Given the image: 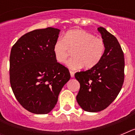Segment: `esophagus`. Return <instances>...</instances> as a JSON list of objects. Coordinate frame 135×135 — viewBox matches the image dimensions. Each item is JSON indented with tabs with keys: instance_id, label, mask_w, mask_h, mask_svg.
Masks as SVG:
<instances>
[{
	"instance_id": "34e87169",
	"label": "esophagus",
	"mask_w": 135,
	"mask_h": 135,
	"mask_svg": "<svg viewBox=\"0 0 135 135\" xmlns=\"http://www.w3.org/2000/svg\"><path fill=\"white\" fill-rule=\"evenodd\" d=\"M70 75H71V78H74V71H70Z\"/></svg>"
}]
</instances>
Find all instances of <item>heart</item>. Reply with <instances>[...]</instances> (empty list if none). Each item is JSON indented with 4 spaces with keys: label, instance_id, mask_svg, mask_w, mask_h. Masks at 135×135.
Returning a JSON list of instances; mask_svg holds the SVG:
<instances>
[{
    "label": "heart",
    "instance_id": "1",
    "mask_svg": "<svg viewBox=\"0 0 135 135\" xmlns=\"http://www.w3.org/2000/svg\"><path fill=\"white\" fill-rule=\"evenodd\" d=\"M105 48L103 38L95 37L83 30H74L67 32L63 39L56 40L53 53L57 61L62 64L69 57L70 51H73L74 57L67 61V65L72 70L83 66L86 69H91L103 59Z\"/></svg>",
    "mask_w": 135,
    "mask_h": 135
}]
</instances>
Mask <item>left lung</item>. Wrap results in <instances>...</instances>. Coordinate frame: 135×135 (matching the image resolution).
Segmentation results:
<instances>
[{
    "label": "left lung",
    "instance_id": "left-lung-1",
    "mask_svg": "<svg viewBox=\"0 0 135 135\" xmlns=\"http://www.w3.org/2000/svg\"><path fill=\"white\" fill-rule=\"evenodd\" d=\"M105 43V52L93 68L75 74L80 82L77 102L84 110L97 112L115 99L124 80V57L117 38L104 27L98 28Z\"/></svg>",
    "mask_w": 135,
    "mask_h": 135
}]
</instances>
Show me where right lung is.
I'll list each match as a JSON object with an SVG mask.
<instances>
[{
  "label": "right lung",
  "instance_id": "add662e5",
  "mask_svg": "<svg viewBox=\"0 0 135 135\" xmlns=\"http://www.w3.org/2000/svg\"><path fill=\"white\" fill-rule=\"evenodd\" d=\"M59 31L50 27L27 32L11 51L12 90L21 105L34 114L51 112L70 78L69 70L57 61L53 53Z\"/></svg>",
  "mask_w": 135,
  "mask_h": 135
}]
</instances>
